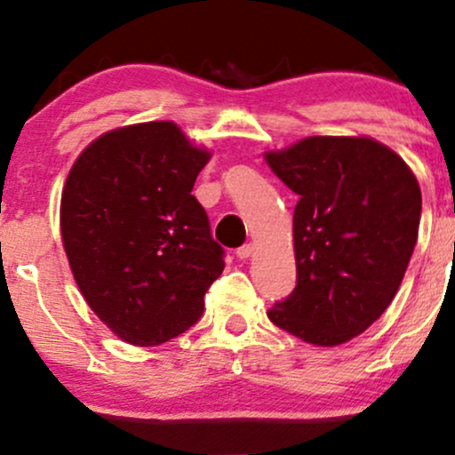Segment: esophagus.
Segmentation results:
<instances>
[{"label":"esophagus","mask_w":455,"mask_h":455,"mask_svg":"<svg viewBox=\"0 0 455 455\" xmlns=\"http://www.w3.org/2000/svg\"><path fill=\"white\" fill-rule=\"evenodd\" d=\"M251 254H254V245H251V243L241 245L237 250V258H241V260H247V258H250Z\"/></svg>","instance_id":"obj_1"}]
</instances>
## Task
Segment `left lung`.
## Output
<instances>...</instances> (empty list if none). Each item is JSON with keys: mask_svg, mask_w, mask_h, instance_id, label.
I'll list each match as a JSON object with an SVG mask.
<instances>
[{"mask_svg": "<svg viewBox=\"0 0 455 455\" xmlns=\"http://www.w3.org/2000/svg\"><path fill=\"white\" fill-rule=\"evenodd\" d=\"M298 197L296 287L268 319L317 347L363 333L399 290L422 193L407 164L371 138L310 136L264 155Z\"/></svg>", "mask_w": 455, "mask_h": 455, "instance_id": "left-lung-1", "label": "left lung"}]
</instances>
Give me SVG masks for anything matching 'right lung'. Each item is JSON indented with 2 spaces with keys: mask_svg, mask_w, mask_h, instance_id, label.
Here are the masks:
<instances>
[{
  "mask_svg": "<svg viewBox=\"0 0 455 455\" xmlns=\"http://www.w3.org/2000/svg\"><path fill=\"white\" fill-rule=\"evenodd\" d=\"M210 153L172 122L107 132L73 164L60 201L65 251L90 308L136 347H157L204 315L224 250L191 195Z\"/></svg>",
  "mask_w": 455,
  "mask_h": 455,
  "instance_id": "right-lung-1",
  "label": "right lung"
}]
</instances>
